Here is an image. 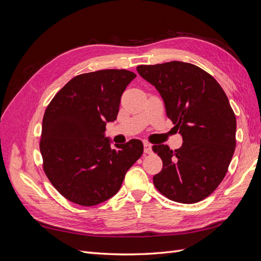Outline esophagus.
<instances>
[{"label":"esophagus","instance_id":"obj_1","mask_svg":"<svg viewBox=\"0 0 261 261\" xmlns=\"http://www.w3.org/2000/svg\"><path fill=\"white\" fill-rule=\"evenodd\" d=\"M144 152L147 153V154L152 152V146H151V144H149V143H145L144 144Z\"/></svg>","mask_w":261,"mask_h":261}]
</instances>
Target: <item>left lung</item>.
Listing matches in <instances>:
<instances>
[{"label": "left lung", "instance_id": "1", "mask_svg": "<svg viewBox=\"0 0 261 261\" xmlns=\"http://www.w3.org/2000/svg\"><path fill=\"white\" fill-rule=\"evenodd\" d=\"M155 87L165 111L183 138L180 148L155 145L163 168L153 184L169 199L195 203L206 198L224 178L236 146V118L218 82L191 63L172 61L137 66Z\"/></svg>", "mask_w": 261, "mask_h": 261}]
</instances>
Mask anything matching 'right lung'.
<instances>
[{
	"instance_id": "add662e5",
	"label": "right lung",
	"mask_w": 261,
	"mask_h": 261,
	"mask_svg": "<svg viewBox=\"0 0 261 261\" xmlns=\"http://www.w3.org/2000/svg\"><path fill=\"white\" fill-rule=\"evenodd\" d=\"M135 77L126 69L78 75L46 108L40 140L43 170L69 201L89 207L110 199L143 154L138 139L111 147L106 136V125L116 120L122 94Z\"/></svg>"
}]
</instances>
